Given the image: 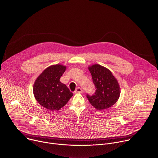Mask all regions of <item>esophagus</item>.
<instances>
[{"label": "esophagus", "mask_w": 158, "mask_h": 158, "mask_svg": "<svg viewBox=\"0 0 158 158\" xmlns=\"http://www.w3.org/2000/svg\"><path fill=\"white\" fill-rule=\"evenodd\" d=\"M82 89L81 88V87H77L76 90H75V91L74 92L75 94H77V93H82Z\"/></svg>", "instance_id": "34e87169"}]
</instances>
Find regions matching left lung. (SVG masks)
I'll use <instances>...</instances> for the list:
<instances>
[{"label":"left lung","instance_id":"8db88e82","mask_svg":"<svg viewBox=\"0 0 158 158\" xmlns=\"http://www.w3.org/2000/svg\"><path fill=\"white\" fill-rule=\"evenodd\" d=\"M96 90L92 95L87 94L92 106L98 110L107 109L118 100L120 88L116 78L107 68L99 64L89 67Z\"/></svg>","mask_w":158,"mask_h":158}]
</instances>
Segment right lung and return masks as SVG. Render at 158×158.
<instances>
[{
  "label": "right lung",
  "mask_w": 158,
  "mask_h": 158,
  "mask_svg": "<svg viewBox=\"0 0 158 158\" xmlns=\"http://www.w3.org/2000/svg\"><path fill=\"white\" fill-rule=\"evenodd\" d=\"M65 71V66H51L42 72L34 83L33 90L36 100L49 110H60L73 95L68 87L60 81Z\"/></svg>",
  "instance_id": "right-lung-1"
}]
</instances>
